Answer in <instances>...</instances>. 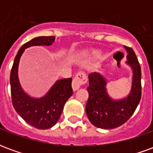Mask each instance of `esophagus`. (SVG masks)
Segmentation results:
<instances>
[{"instance_id": "obj_1", "label": "esophagus", "mask_w": 153, "mask_h": 153, "mask_svg": "<svg viewBox=\"0 0 153 153\" xmlns=\"http://www.w3.org/2000/svg\"><path fill=\"white\" fill-rule=\"evenodd\" d=\"M88 79L87 75L83 72H79L76 75L74 76L72 81V88L74 91H76L80 88L81 85L87 83Z\"/></svg>"}]
</instances>
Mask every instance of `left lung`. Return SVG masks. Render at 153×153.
Returning a JSON list of instances; mask_svg holds the SVG:
<instances>
[{"instance_id":"obj_1","label":"left lung","mask_w":153,"mask_h":153,"mask_svg":"<svg viewBox=\"0 0 153 153\" xmlns=\"http://www.w3.org/2000/svg\"><path fill=\"white\" fill-rule=\"evenodd\" d=\"M125 47L128 53L127 63L133 68L132 88L126 98L112 100L106 93L105 79L97 73L88 75L86 114L90 122L97 128H115L125 124L134 114L141 99V67L134 50Z\"/></svg>"}]
</instances>
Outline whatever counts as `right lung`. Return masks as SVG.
I'll list each match as a JSON object with an SVG mask.
<instances>
[{
  "instance_id": "right-lung-1",
  "label": "right lung",
  "mask_w": 153,
  "mask_h": 153,
  "mask_svg": "<svg viewBox=\"0 0 153 153\" xmlns=\"http://www.w3.org/2000/svg\"><path fill=\"white\" fill-rule=\"evenodd\" d=\"M55 38L54 36H42L33 38L24 44L15 56L10 72V82L13 106L28 125L39 129L50 128L57 123L66 101L73 94L72 79L58 80L46 96L35 99L22 89L18 79V65L25 48L32 46H50L54 42Z\"/></svg>"
}]
</instances>
